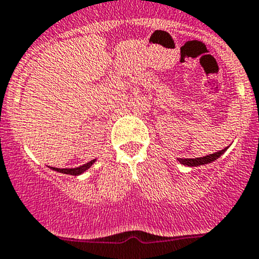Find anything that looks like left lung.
<instances>
[{"instance_id": "8db88e82", "label": "left lung", "mask_w": 259, "mask_h": 259, "mask_svg": "<svg viewBox=\"0 0 259 259\" xmlns=\"http://www.w3.org/2000/svg\"><path fill=\"white\" fill-rule=\"evenodd\" d=\"M229 148V146H227L223 150L217 151V152L210 153V155H206L204 157H196V158H178L179 162L184 166H189V167H195V166H200V165H208V163H211L213 161L218 160L225 151Z\"/></svg>"}]
</instances>
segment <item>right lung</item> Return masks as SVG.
I'll return each mask as SVG.
<instances>
[{"mask_svg":"<svg viewBox=\"0 0 259 259\" xmlns=\"http://www.w3.org/2000/svg\"><path fill=\"white\" fill-rule=\"evenodd\" d=\"M96 158L92 161H89V162L84 163V165L79 166V167H74V168H58V167H51V166H49V167L51 168V170L56 171V172H61V174H66V175H73V176H79L81 175V174L85 172L87 170H88L89 167H92V165H93L94 162H96Z\"/></svg>","mask_w":259,"mask_h":259,"instance_id":"obj_1","label":"right lung"}]
</instances>
